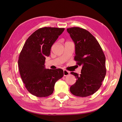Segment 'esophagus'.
<instances>
[{"mask_svg":"<svg viewBox=\"0 0 122 122\" xmlns=\"http://www.w3.org/2000/svg\"><path fill=\"white\" fill-rule=\"evenodd\" d=\"M69 74H70L69 71H68L67 70H64V76H66L69 75Z\"/></svg>","mask_w":122,"mask_h":122,"instance_id":"1","label":"esophagus"}]
</instances>
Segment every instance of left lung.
I'll list each match as a JSON object with an SVG mask.
<instances>
[{"mask_svg":"<svg viewBox=\"0 0 122 122\" xmlns=\"http://www.w3.org/2000/svg\"><path fill=\"white\" fill-rule=\"evenodd\" d=\"M67 30L75 44L74 60L77 65L82 66L80 75L71 72L77 80L70 87V92L76 96H89L99 89L105 78V55L96 39L89 31L78 27Z\"/></svg>","mask_w":122,"mask_h":122,"instance_id":"8db88e82","label":"left lung"}]
</instances>
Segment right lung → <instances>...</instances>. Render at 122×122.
Segmentation results:
<instances>
[{"label": "right lung", "mask_w": 122, "mask_h": 122, "mask_svg": "<svg viewBox=\"0 0 122 122\" xmlns=\"http://www.w3.org/2000/svg\"><path fill=\"white\" fill-rule=\"evenodd\" d=\"M64 28L43 27L35 31L26 41L18 60L20 76L27 91L38 97L53 93L55 82L64 76L61 69H46V56Z\"/></svg>", "instance_id": "right-lung-1"}]
</instances>
